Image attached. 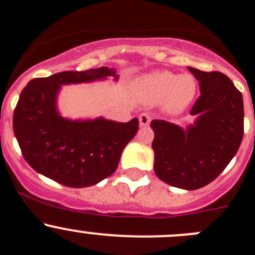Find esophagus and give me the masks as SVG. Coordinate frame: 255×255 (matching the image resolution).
Returning <instances> with one entry per match:
<instances>
[{
    "label": "esophagus",
    "instance_id": "obj_1",
    "mask_svg": "<svg viewBox=\"0 0 255 255\" xmlns=\"http://www.w3.org/2000/svg\"><path fill=\"white\" fill-rule=\"evenodd\" d=\"M139 121H140V125L141 126H147L150 124V121H151V115H150L149 113L140 114Z\"/></svg>",
    "mask_w": 255,
    "mask_h": 255
}]
</instances>
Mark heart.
Instances as JSON below:
<instances>
[{"label": "heart", "instance_id": "obj_1", "mask_svg": "<svg viewBox=\"0 0 255 255\" xmlns=\"http://www.w3.org/2000/svg\"><path fill=\"white\" fill-rule=\"evenodd\" d=\"M142 96L150 104L164 103L169 113H180L195 96V80L190 75L154 72L140 82Z\"/></svg>", "mask_w": 255, "mask_h": 255}]
</instances>
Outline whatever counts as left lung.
<instances>
[{
  "mask_svg": "<svg viewBox=\"0 0 255 255\" xmlns=\"http://www.w3.org/2000/svg\"><path fill=\"white\" fill-rule=\"evenodd\" d=\"M200 93L190 110L198 116L185 130L165 120H152L154 170L160 180L186 190L212 183L238 151L244 134L242 93L227 75L188 67Z\"/></svg>",
  "mask_w": 255,
  "mask_h": 255,
  "instance_id": "left-lung-1",
  "label": "left lung"
}]
</instances>
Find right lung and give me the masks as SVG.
Segmentation results:
<instances>
[{
	"label": "right lung",
	"mask_w": 255,
	"mask_h": 255,
	"mask_svg": "<svg viewBox=\"0 0 255 255\" xmlns=\"http://www.w3.org/2000/svg\"><path fill=\"white\" fill-rule=\"evenodd\" d=\"M113 76L109 67L64 71L31 80L13 111V132L23 157L37 173L70 188L95 185L116 170L139 120H67L56 109L60 86Z\"/></svg>",
	"instance_id": "obj_1"
}]
</instances>
